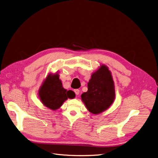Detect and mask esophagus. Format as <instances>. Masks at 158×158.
I'll list each match as a JSON object with an SVG mask.
<instances>
[{
  "instance_id": "1",
  "label": "esophagus",
  "mask_w": 158,
  "mask_h": 158,
  "mask_svg": "<svg viewBox=\"0 0 158 158\" xmlns=\"http://www.w3.org/2000/svg\"><path fill=\"white\" fill-rule=\"evenodd\" d=\"M74 92H75V93L76 94V95H78L80 93V90L79 89H75L74 90Z\"/></svg>"
}]
</instances>
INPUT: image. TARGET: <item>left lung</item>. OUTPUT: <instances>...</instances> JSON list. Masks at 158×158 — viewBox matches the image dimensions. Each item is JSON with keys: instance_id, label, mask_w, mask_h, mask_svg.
Masks as SVG:
<instances>
[{"instance_id": "left-lung-1", "label": "left lung", "mask_w": 158, "mask_h": 158, "mask_svg": "<svg viewBox=\"0 0 158 158\" xmlns=\"http://www.w3.org/2000/svg\"><path fill=\"white\" fill-rule=\"evenodd\" d=\"M88 90L81 95L82 101L90 112L98 114L108 109L115 99L114 83L108 67L101 65L91 76Z\"/></svg>"}]
</instances>
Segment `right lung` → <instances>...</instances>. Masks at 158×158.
I'll use <instances>...</instances> for the list:
<instances>
[{
  "label": "right lung",
  "mask_w": 158,
  "mask_h": 158,
  "mask_svg": "<svg viewBox=\"0 0 158 158\" xmlns=\"http://www.w3.org/2000/svg\"><path fill=\"white\" fill-rule=\"evenodd\" d=\"M39 96L42 103L52 110L59 108L68 98L73 99L75 94L72 90L62 87L57 73L49 74L39 90Z\"/></svg>",
  "instance_id": "add662e5"
}]
</instances>
